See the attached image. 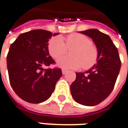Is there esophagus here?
Returning a JSON list of instances; mask_svg holds the SVG:
<instances>
[{
	"mask_svg": "<svg viewBox=\"0 0 128 128\" xmlns=\"http://www.w3.org/2000/svg\"><path fill=\"white\" fill-rule=\"evenodd\" d=\"M62 74H65L66 73V72H67V71H66V70H62Z\"/></svg>",
	"mask_w": 128,
	"mask_h": 128,
	"instance_id": "esophagus-1",
	"label": "esophagus"
}]
</instances>
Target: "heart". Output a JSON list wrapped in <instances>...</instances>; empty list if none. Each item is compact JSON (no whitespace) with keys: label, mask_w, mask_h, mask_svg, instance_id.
Masks as SVG:
<instances>
[{"label":"heart","mask_w":128,"mask_h":128,"mask_svg":"<svg viewBox=\"0 0 128 128\" xmlns=\"http://www.w3.org/2000/svg\"><path fill=\"white\" fill-rule=\"evenodd\" d=\"M64 40L59 36L52 37L48 43V50L51 56L58 58L66 52L67 48L72 50L70 55L59 58L56 64L58 67L66 70H76L82 66L88 70L97 63L99 52L97 48L86 36L80 34H72Z\"/></svg>","instance_id":"heart-1"}]
</instances>
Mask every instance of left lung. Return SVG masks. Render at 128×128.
<instances>
[{
  "label": "left lung",
  "instance_id": "left-lung-1",
  "mask_svg": "<svg viewBox=\"0 0 128 128\" xmlns=\"http://www.w3.org/2000/svg\"><path fill=\"white\" fill-rule=\"evenodd\" d=\"M80 33L92 38L99 52L97 63L85 72L76 73V80L70 86L76 102L94 106L104 100L113 90L119 74L121 62L118 51L110 37L97 29Z\"/></svg>",
  "mask_w": 128,
  "mask_h": 128
}]
</instances>
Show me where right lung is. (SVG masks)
<instances>
[{
	"label": "right lung",
	"instance_id": "obj_1",
	"mask_svg": "<svg viewBox=\"0 0 128 128\" xmlns=\"http://www.w3.org/2000/svg\"><path fill=\"white\" fill-rule=\"evenodd\" d=\"M51 31L37 29L20 34L7 55L9 80L16 94L29 103H41L51 97L62 76L59 68L44 69L55 63L49 56Z\"/></svg>",
	"mask_w": 128,
	"mask_h": 128
}]
</instances>
